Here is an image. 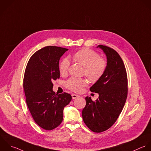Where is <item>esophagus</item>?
<instances>
[{
	"label": "esophagus",
	"instance_id": "1",
	"mask_svg": "<svg viewBox=\"0 0 151 151\" xmlns=\"http://www.w3.org/2000/svg\"><path fill=\"white\" fill-rule=\"evenodd\" d=\"M72 97L73 99H75L79 98V96L78 95H76V94H72Z\"/></svg>",
	"mask_w": 151,
	"mask_h": 151
}]
</instances>
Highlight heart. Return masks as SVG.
<instances>
[{
  "instance_id": "1",
  "label": "heart",
  "mask_w": 151,
  "mask_h": 151,
  "mask_svg": "<svg viewBox=\"0 0 151 151\" xmlns=\"http://www.w3.org/2000/svg\"><path fill=\"white\" fill-rule=\"evenodd\" d=\"M74 61L79 63L84 67L83 74L93 83L99 81L104 76L107 68L106 60L100 57L96 51L83 48L80 49L72 55ZM70 66V62L66 58H63L59 63V69L61 75L67 74ZM87 85V81L83 78H71L66 82L67 88L72 91L78 92L82 88Z\"/></svg>"
}]
</instances>
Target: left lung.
<instances>
[{"instance_id": "obj_1", "label": "left lung", "mask_w": 151, "mask_h": 151, "mask_svg": "<svg viewBox=\"0 0 151 151\" xmlns=\"http://www.w3.org/2000/svg\"><path fill=\"white\" fill-rule=\"evenodd\" d=\"M107 58V68L102 78L90 91L98 93L99 98L93 101L85 98L86 104L82 110L86 125L93 132L100 133L110 128L116 121L125 105L128 95V78L124 62L114 49L102 45Z\"/></svg>"}]
</instances>
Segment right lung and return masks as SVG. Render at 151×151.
Returning a JSON list of instances; mask_svg holds the SVG:
<instances>
[{
    "mask_svg": "<svg viewBox=\"0 0 151 151\" xmlns=\"http://www.w3.org/2000/svg\"><path fill=\"white\" fill-rule=\"evenodd\" d=\"M67 50L53 46L43 47L31 56L24 72L27 107L35 122L45 130H52L61 124L63 109L72 100L70 94H55L52 89V82L60 78V58Z\"/></svg>",
    "mask_w": 151,
    "mask_h": 151,
    "instance_id": "add662e5",
    "label": "right lung"
}]
</instances>
